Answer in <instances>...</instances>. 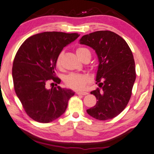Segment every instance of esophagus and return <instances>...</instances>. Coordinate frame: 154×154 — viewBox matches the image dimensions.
Wrapping results in <instances>:
<instances>
[{
  "instance_id": "esophagus-1",
  "label": "esophagus",
  "mask_w": 154,
  "mask_h": 154,
  "mask_svg": "<svg viewBox=\"0 0 154 154\" xmlns=\"http://www.w3.org/2000/svg\"><path fill=\"white\" fill-rule=\"evenodd\" d=\"M76 94H79V95H86V94H88V93L87 92L78 91V92H76Z\"/></svg>"
}]
</instances>
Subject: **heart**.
<instances>
[{
  "instance_id": "obj_1",
  "label": "heart",
  "mask_w": 154,
  "mask_h": 154,
  "mask_svg": "<svg viewBox=\"0 0 154 154\" xmlns=\"http://www.w3.org/2000/svg\"><path fill=\"white\" fill-rule=\"evenodd\" d=\"M76 54L81 59L86 54H90L89 50L85 48H79L76 49ZM57 66L60 68L61 66V58L59 57L57 60ZM89 80L88 75L81 73H71L65 78V84L69 88L73 90H81L85 87L87 82Z\"/></svg>"
}]
</instances>
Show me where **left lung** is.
Returning <instances> with one entry per match:
<instances>
[{
    "mask_svg": "<svg viewBox=\"0 0 154 154\" xmlns=\"http://www.w3.org/2000/svg\"><path fill=\"white\" fill-rule=\"evenodd\" d=\"M79 41L95 50L99 60L96 83L100 88L90 92L97 101L87 113L100 121L113 119L128 105L135 81L131 50L123 38L110 31L89 33Z\"/></svg>",
    "mask_w": 154,
    "mask_h": 154,
    "instance_id": "left-lung-1",
    "label": "left lung"
}]
</instances>
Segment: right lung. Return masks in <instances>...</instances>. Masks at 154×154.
Masks as SVG:
<instances>
[{
    "instance_id": "add662e5",
    "label": "right lung",
    "mask_w": 154,
    "mask_h": 154,
    "mask_svg": "<svg viewBox=\"0 0 154 154\" xmlns=\"http://www.w3.org/2000/svg\"><path fill=\"white\" fill-rule=\"evenodd\" d=\"M79 35L43 32L28 38L19 48L12 65L14 88L24 111L34 121L47 123L58 119L74 95L71 90L57 85L61 80L55 76V69L63 48ZM49 80L56 86L47 89L45 84Z\"/></svg>"
}]
</instances>
